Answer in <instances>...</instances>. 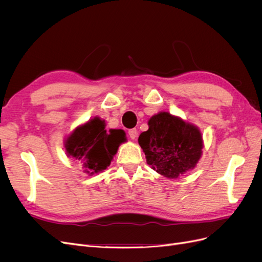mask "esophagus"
Instances as JSON below:
<instances>
[{"label": "esophagus", "instance_id": "34e87169", "mask_svg": "<svg viewBox=\"0 0 262 262\" xmlns=\"http://www.w3.org/2000/svg\"><path fill=\"white\" fill-rule=\"evenodd\" d=\"M128 134H129L130 139L136 140V139L138 138V130H137V129H131V130H129Z\"/></svg>", "mask_w": 262, "mask_h": 262}]
</instances>
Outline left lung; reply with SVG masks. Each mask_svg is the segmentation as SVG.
Here are the masks:
<instances>
[{
  "label": "left lung",
  "mask_w": 262,
  "mask_h": 262,
  "mask_svg": "<svg viewBox=\"0 0 262 262\" xmlns=\"http://www.w3.org/2000/svg\"><path fill=\"white\" fill-rule=\"evenodd\" d=\"M139 144L150 167L166 178L176 179L195 167L203 140L195 125L163 112L149 119L148 130L140 134Z\"/></svg>",
  "instance_id": "obj_1"
}]
</instances>
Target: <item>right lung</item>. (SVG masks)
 Returning <instances> with one entry per match:
<instances>
[{
    "instance_id": "1",
    "label": "right lung",
    "mask_w": 262,
    "mask_h": 262,
    "mask_svg": "<svg viewBox=\"0 0 262 262\" xmlns=\"http://www.w3.org/2000/svg\"><path fill=\"white\" fill-rule=\"evenodd\" d=\"M105 126V120L95 117L77 126L66 140L68 156L80 161L87 175L105 170L112 163L119 145L126 140L123 130L110 129L107 132Z\"/></svg>"
}]
</instances>
